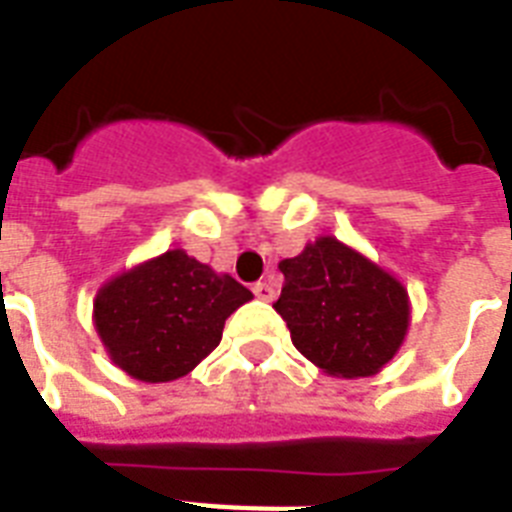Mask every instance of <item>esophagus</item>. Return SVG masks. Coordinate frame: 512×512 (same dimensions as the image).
Listing matches in <instances>:
<instances>
[{"label": "esophagus", "mask_w": 512, "mask_h": 512, "mask_svg": "<svg viewBox=\"0 0 512 512\" xmlns=\"http://www.w3.org/2000/svg\"><path fill=\"white\" fill-rule=\"evenodd\" d=\"M252 292H255L257 300H265V303H271L273 297H276V289H273L268 281H257L255 287H252Z\"/></svg>", "instance_id": "1"}]
</instances>
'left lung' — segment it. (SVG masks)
<instances>
[{
	"label": "left lung",
	"mask_w": 512,
	"mask_h": 512,
	"mask_svg": "<svg viewBox=\"0 0 512 512\" xmlns=\"http://www.w3.org/2000/svg\"><path fill=\"white\" fill-rule=\"evenodd\" d=\"M281 297L295 348L332 377H372L396 356L409 329L404 284L335 236L281 260Z\"/></svg>",
	"instance_id": "8db88e82"
}]
</instances>
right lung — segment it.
<instances>
[{
    "mask_svg": "<svg viewBox=\"0 0 512 512\" xmlns=\"http://www.w3.org/2000/svg\"><path fill=\"white\" fill-rule=\"evenodd\" d=\"M249 300L252 292L228 273L170 249L103 284L92 316L119 369L170 382L220 345L225 319Z\"/></svg>",
    "mask_w": 512,
    "mask_h": 512,
    "instance_id": "1",
    "label": "right lung"
}]
</instances>
